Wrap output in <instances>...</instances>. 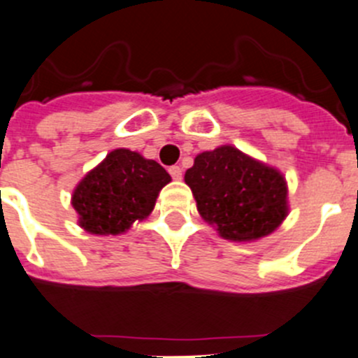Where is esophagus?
<instances>
[{"mask_svg":"<svg viewBox=\"0 0 358 358\" xmlns=\"http://www.w3.org/2000/svg\"><path fill=\"white\" fill-rule=\"evenodd\" d=\"M169 175L175 180H182V168H180V166H171V168H169Z\"/></svg>","mask_w":358,"mask_h":358,"instance_id":"obj_1","label":"esophagus"}]
</instances>
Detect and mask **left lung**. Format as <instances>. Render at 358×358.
<instances>
[{
  "instance_id": "left-lung-1",
  "label": "left lung",
  "mask_w": 358,
  "mask_h": 358,
  "mask_svg": "<svg viewBox=\"0 0 358 358\" xmlns=\"http://www.w3.org/2000/svg\"><path fill=\"white\" fill-rule=\"evenodd\" d=\"M201 217L222 238L252 241L271 234L287 217V183L276 169L234 147L203 152L187 169Z\"/></svg>"
}]
</instances>
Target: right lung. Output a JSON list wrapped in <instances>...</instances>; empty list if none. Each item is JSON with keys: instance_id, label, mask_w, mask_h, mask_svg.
<instances>
[{"instance_id": "obj_1", "label": "right lung", "mask_w": 358, "mask_h": 358, "mask_svg": "<svg viewBox=\"0 0 358 358\" xmlns=\"http://www.w3.org/2000/svg\"><path fill=\"white\" fill-rule=\"evenodd\" d=\"M169 173L159 162L119 148L106 155L73 192L80 225L92 234H120L154 210Z\"/></svg>"}]
</instances>
